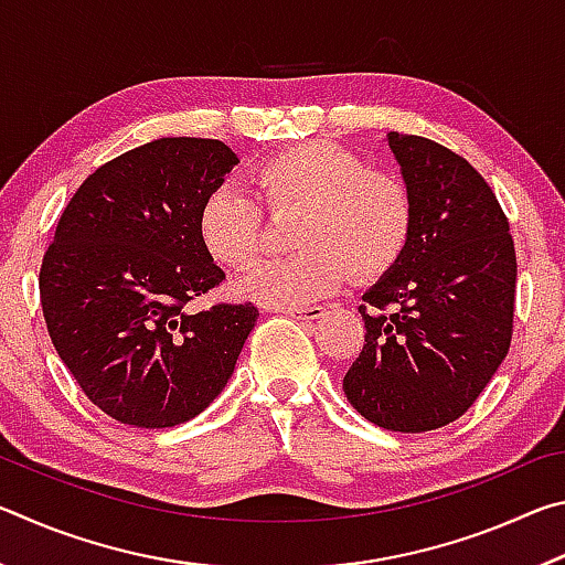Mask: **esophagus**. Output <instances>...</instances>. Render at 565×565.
<instances>
[{
  "instance_id": "34e87169",
  "label": "esophagus",
  "mask_w": 565,
  "mask_h": 565,
  "mask_svg": "<svg viewBox=\"0 0 565 565\" xmlns=\"http://www.w3.org/2000/svg\"><path fill=\"white\" fill-rule=\"evenodd\" d=\"M284 313L299 321H317L323 317V309L321 306H291V309H284Z\"/></svg>"
}]
</instances>
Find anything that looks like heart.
<instances>
[{"label": "heart", "instance_id": "b5f03b06", "mask_svg": "<svg viewBox=\"0 0 565 565\" xmlns=\"http://www.w3.org/2000/svg\"><path fill=\"white\" fill-rule=\"evenodd\" d=\"M254 196L214 189L199 209V238L226 269H244L264 246L263 204L269 214H299L291 246L299 252L254 266L238 291L276 309H291L337 291L347 279L386 274L414 232V194L394 171L371 169L356 151L333 141H303L279 151L252 177Z\"/></svg>", "mask_w": 565, "mask_h": 565}]
</instances>
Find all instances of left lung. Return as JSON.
<instances>
[{"label":"left lung","instance_id":"obj_1","mask_svg":"<svg viewBox=\"0 0 565 565\" xmlns=\"http://www.w3.org/2000/svg\"><path fill=\"white\" fill-rule=\"evenodd\" d=\"M414 194V232L361 296L366 327L343 394L371 424L424 434L473 406L513 337L515 248L486 179L456 151L388 134Z\"/></svg>","mask_w":565,"mask_h":565}]
</instances>
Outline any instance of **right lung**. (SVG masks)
<instances>
[{
    "label": "right lung",
    "mask_w": 565,
    "mask_h": 565,
    "mask_svg": "<svg viewBox=\"0 0 565 565\" xmlns=\"http://www.w3.org/2000/svg\"><path fill=\"white\" fill-rule=\"evenodd\" d=\"M236 161L218 139L131 149L82 181L46 246V331L84 396L121 424L169 428L202 414L259 319L252 301L191 309L226 279L196 222Z\"/></svg>",
    "instance_id": "1"
}]
</instances>
